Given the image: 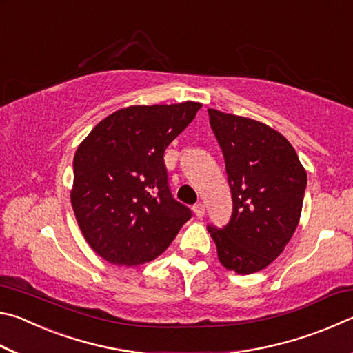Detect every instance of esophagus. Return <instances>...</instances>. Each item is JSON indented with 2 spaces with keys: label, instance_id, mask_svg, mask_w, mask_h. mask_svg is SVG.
<instances>
[{
  "label": "esophagus",
  "instance_id": "obj_1",
  "mask_svg": "<svg viewBox=\"0 0 353 353\" xmlns=\"http://www.w3.org/2000/svg\"><path fill=\"white\" fill-rule=\"evenodd\" d=\"M193 212H194L196 216L202 218V216H204V214H205V205L201 204V202H199V204H196V205L193 207Z\"/></svg>",
  "mask_w": 353,
  "mask_h": 353
}]
</instances>
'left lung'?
Instances as JSON below:
<instances>
[{
  "label": "left lung",
  "mask_w": 353,
  "mask_h": 353,
  "mask_svg": "<svg viewBox=\"0 0 353 353\" xmlns=\"http://www.w3.org/2000/svg\"><path fill=\"white\" fill-rule=\"evenodd\" d=\"M223 149L234 201L223 229L208 225L221 265L236 274L265 270L283 252L299 224L307 172L294 148L255 119L208 109Z\"/></svg>",
  "instance_id": "obj_1"
}]
</instances>
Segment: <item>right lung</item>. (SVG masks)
<instances>
[{
  "label": "right lung",
  "instance_id": "obj_1",
  "mask_svg": "<svg viewBox=\"0 0 353 353\" xmlns=\"http://www.w3.org/2000/svg\"><path fill=\"white\" fill-rule=\"evenodd\" d=\"M201 107L130 105L98 123L77 148L71 205L104 260L137 266L157 259L191 218L172 198L163 155Z\"/></svg>",
  "mask_w": 353,
  "mask_h": 353
}]
</instances>
